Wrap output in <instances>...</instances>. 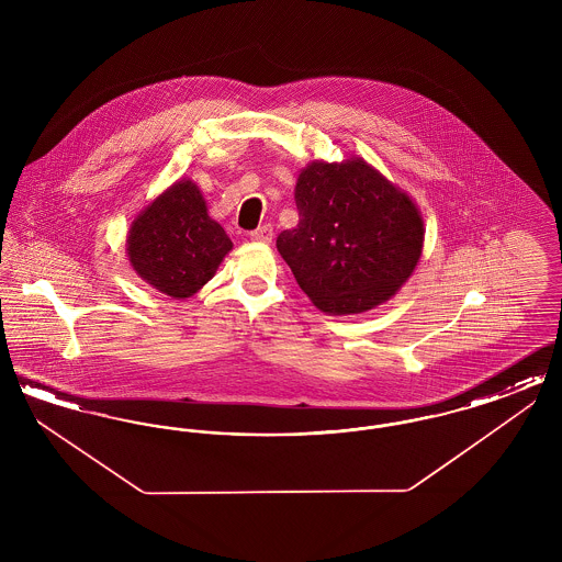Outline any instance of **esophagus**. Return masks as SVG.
Wrapping results in <instances>:
<instances>
[{"label": "esophagus", "instance_id": "esophagus-1", "mask_svg": "<svg viewBox=\"0 0 562 562\" xmlns=\"http://www.w3.org/2000/svg\"><path fill=\"white\" fill-rule=\"evenodd\" d=\"M273 238V227L271 225H261V227H257L255 232H250V240L255 241H271Z\"/></svg>", "mask_w": 562, "mask_h": 562}]
</instances>
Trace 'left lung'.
<instances>
[{"instance_id": "obj_1", "label": "left lung", "mask_w": 562, "mask_h": 562, "mask_svg": "<svg viewBox=\"0 0 562 562\" xmlns=\"http://www.w3.org/2000/svg\"><path fill=\"white\" fill-rule=\"evenodd\" d=\"M294 202L299 223L276 246L322 312L373 310L411 278L424 248L422 213L362 158L312 161L296 179Z\"/></svg>"}]
</instances>
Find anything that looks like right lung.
Here are the masks:
<instances>
[{
	"instance_id": "1",
	"label": "right lung",
	"mask_w": 562,
	"mask_h": 562,
	"mask_svg": "<svg viewBox=\"0 0 562 562\" xmlns=\"http://www.w3.org/2000/svg\"><path fill=\"white\" fill-rule=\"evenodd\" d=\"M225 229L209 216L193 181H177L133 221L128 261L156 291L172 299L198 293L232 250Z\"/></svg>"
}]
</instances>
